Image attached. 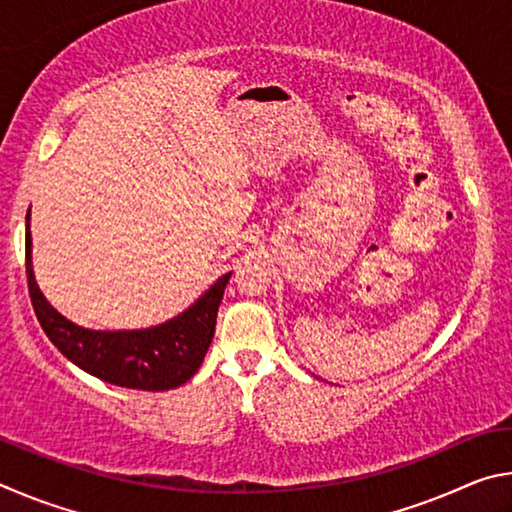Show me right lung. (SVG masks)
Masks as SVG:
<instances>
[{
	"label": "right lung",
	"instance_id": "1",
	"mask_svg": "<svg viewBox=\"0 0 512 512\" xmlns=\"http://www.w3.org/2000/svg\"><path fill=\"white\" fill-rule=\"evenodd\" d=\"M29 219V216H27ZM29 296L49 341L65 357L108 384L137 391H169L185 384L201 368L214 339L216 314L232 273L219 277L196 305L169 323L137 332H92L69 323L42 296L31 268V232L27 225Z\"/></svg>",
	"mask_w": 512,
	"mask_h": 512
}]
</instances>
